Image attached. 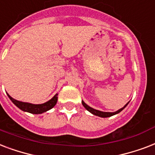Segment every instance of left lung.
Here are the masks:
<instances>
[{"mask_svg":"<svg viewBox=\"0 0 155 155\" xmlns=\"http://www.w3.org/2000/svg\"><path fill=\"white\" fill-rule=\"evenodd\" d=\"M129 103H127L124 106L122 107V108L119 109L118 111H114V112H106V111H99V110H96V109L93 108V107H91L88 106L87 104L85 103V102L82 100L81 101V104H82V105L84 106V107L88 111H90L91 113H92L93 115H94V116H99V117H103V118H106V117H110V116H114V115H116V114L120 113L122 110H123L124 108H125V107L129 104Z\"/></svg>","mask_w":155,"mask_h":155,"instance_id":"left-lung-1","label":"left lung"}]
</instances>
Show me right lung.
Instances as JSON below:
<instances>
[{
  "instance_id": "add662e5",
  "label": "right lung",
  "mask_w": 155,
  "mask_h": 155,
  "mask_svg": "<svg viewBox=\"0 0 155 155\" xmlns=\"http://www.w3.org/2000/svg\"><path fill=\"white\" fill-rule=\"evenodd\" d=\"M8 96L14 105H16L19 109H21V111H26L29 113L31 114H42L44 112H46L47 111H48L50 109H51L57 103V99H58V94H56L50 100H48L46 103L42 104H30V103H26V102H21L16 100V99H13L9 94Z\"/></svg>"
}]
</instances>
